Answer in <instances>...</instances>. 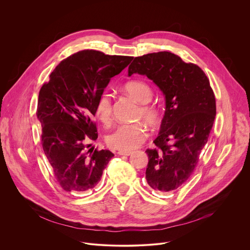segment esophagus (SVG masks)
Instances as JSON below:
<instances>
[{"instance_id": "esophagus-1", "label": "esophagus", "mask_w": 250, "mask_h": 250, "mask_svg": "<svg viewBox=\"0 0 250 250\" xmlns=\"http://www.w3.org/2000/svg\"><path fill=\"white\" fill-rule=\"evenodd\" d=\"M131 153H132L131 151H123V150H120V151L118 152V154H119V155H122V156H129Z\"/></svg>"}]
</instances>
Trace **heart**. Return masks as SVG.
I'll return each mask as SVG.
<instances>
[{"label":"heart","mask_w":250,"mask_h":250,"mask_svg":"<svg viewBox=\"0 0 250 250\" xmlns=\"http://www.w3.org/2000/svg\"><path fill=\"white\" fill-rule=\"evenodd\" d=\"M125 91L138 104H140L137 119L143 120L146 124L154 125L160 118V111L154 105L147 104L152 98V89L148 83L141 80H131L125 83ZM96 115L105 125L111 122L112 118V100L110 94L103 92L96 103ZM147 137V129L142 123L125 124L119 125L107 137L109 146L123 150L130 151L139 147Z\"/></svg>","instance_id":"1"}]
</instances>
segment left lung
I'll return each instance as SVG.
<instances>
[{"label": "left lung", "instance_id": "left-lung-1", "mask_svg": "<svg viewBox=\"0 0 250 250\" xmlns=\"http://www.w3.org/2000/svg\"><path fill=\"white\" fill-rule=\"evenodd\" d=\"M146 75L165 96V115L155 149H147L146 181L155 190L168 192L189 179L208 141L216 116L209 79L196 64L171 52L134 58L128 76Z\"/></svg>", "mask_w": 250, "mask_h": 250}]
</instances>
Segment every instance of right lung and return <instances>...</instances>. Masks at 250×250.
Segmentation results:
<instances>
[{
	"label": "right lung",
	"mask_w": 250,
	"mask_h": 250,
	"mask_svg": "<svg viewBox=\"0 0 250 250\" xmlns=\"http://www.w3.org/2000/svg\"><path fill=\"white\" fill-rule=\"evenodd\" d=\"M132 59L80 51L62 61L41 87L36 113L42 125L41 143L63 190L92 189L113 158L109 150L87 151L86 143L98 137L92 118L99 96Z\"/></svg>",
	"instance_id": "1"
}]
</instances>
